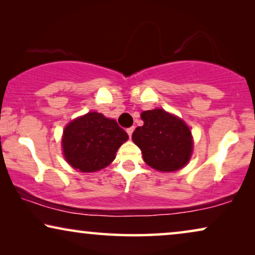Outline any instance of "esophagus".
<instances>
[{
	"label": "esophagus",
	"mask_w": 255,
	"mask_h": 255,
	"mask_svg": "<svg viewBox=\"0 0 255 255\" xmlns=\"http://www.w3.org/2000/svg\"><path fill=\"white\" fill-rule=\"evenodd\" d=\"M133 130H134V127H131V128H127V132H128V137H130V138H131L132 133H133Z\"/></svg>",
	"instance_id": "1"
}]
</instances>
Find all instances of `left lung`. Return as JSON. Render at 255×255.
Segmentation results:
<instances>
[{
  "label": "left lung",
  "instance_id": "8db88e82",
  "mask_svg": "<svg viewBox=\"0 0 255 255\" xmlns=\"http://www.w3.org/2000/svg\"><path fill=\"white\" fill-rule=\"evenodd\" d=\"M142 127L132 133V140L142 152L144 161L160 172H174L189 161L193 138L182 120L162 109L144 111Z\"/></svg>",
  "mask_w": 255,
  "mask_h": 255
}]
</instances>
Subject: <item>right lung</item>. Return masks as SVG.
Returning <instances> with one entry per match:
<instances>
[{
    "label": "right lung",
    "instance_id": "obj_1",
    "mask_svg": "<svg viewBox=\"0 0 255 255\" xmlns=\"http://www.w3.org/2000/svg\"><path fill=\"white\" fill-rule=\"evenodd\" d=\"M128 135L115 120L88 113L65 128L62 148L67 162L85 173L96 172L114 161Z\"/></svg>",
    "mask_w": 255,
    "mask_h": 255
}]
</instances>
